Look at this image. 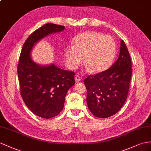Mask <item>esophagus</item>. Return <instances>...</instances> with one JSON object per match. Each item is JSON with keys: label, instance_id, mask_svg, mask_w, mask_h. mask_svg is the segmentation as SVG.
Wrapping results in <instances>:
<instances>
[{"label": "esophagus", "instance_id": "34e87169", "mask_svg": "<svg viewBox=\"0 0 151 151\" xmlns=\"http://www.w3.org/2000/svg\"><path fill=\"white\" fill-rule=\"evenodd\" d=\"M75 80L76 82H78L81 80V78L79 75H76L75 77Z\"/></svg>", "mask_w": 151, "mask_h": 151}]
</instances>
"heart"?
<instances>
[{
	"label": "heart",
	"instance_id": "1",
	"mask_svg": "<svg viewBox=\"0 0 151 151\" xmlns=\"http://www.w3.org/2000/svg\"><path fill=\"white\" fill-rule=\"evenodd\" d=\"M73 46L65 50L67 63L72 68L82 64L88 71L99 73L107 70L112 64L116 52L114 39L98 32L79 34L73 40Z\"/></svg>",
	"mask_w": 151,
	"mask_h": 151
}]
</instances>
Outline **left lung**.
Segmentation results:
<instances>
[{"label": "left lung", "instance_id": "left-lung-1", "mask_svg": "<svg viewBox=\"0 0 151 151\" xmlns=\"http://www.w3.org/2000/svg\"><path fill=\"white\" fill-rule=\"evenodd\" d=\"M131 75V57L122 40L117 61L107 70L84 80L87 106L92 114L97 117L106 118L119 111L127 98Z\"/></svg>", "mask_w": 151, "mask_h": 151}]
</instances>
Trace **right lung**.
I'll return each mask as SVG.
<instances>
[{"label":"right lung","instance_id":"1","mask_svg":"<svg viewBox=\"0 0 151 151\" xmlns=\"http://www.w3.org/2000/svg\"><path fill=\"white\" fill-rule=\"evenodd\" d=\"M63 25L46 24L33 32L23 45L17 71L23 100L33 114L44 119L55 117L63 110L65 97L75 82V73L52 64L40 65L32 60L33 46L49 34L61 32Z\"/></svg>","mask_w":151,"mask_h":151}]
</instances>
